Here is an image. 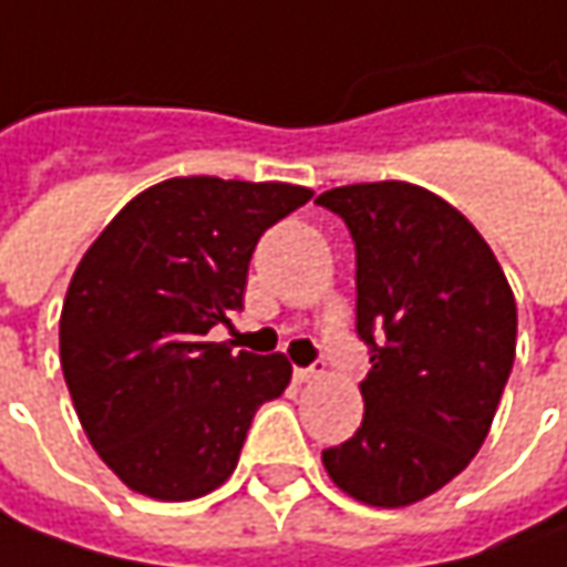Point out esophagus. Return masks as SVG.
<instances>
[{"label": "esophagus", "instance_id": "1", "mask_svg": "<svg viewBox=\"0 0 567 567\" xmlns=\"http://www.w3.org/2000/svg\"><path fill=\"white\" fill-rule=\"evenodd\" d=\"M323 372H320V365H311V369H295V384H311L317 382Z\"/></svg>", "mask_w": 567, "mask_h": 567}]
</instances>
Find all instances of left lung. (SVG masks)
I'll use <instances>...</instances> for the list:
<instances>
[{
  "label": "left lung",
  "instance_id": "8db88e82",
  "mask_svg": "<svg viewBox=\"0 0 567 567\" xmlns=\"http://www.w3.org/2000/svg\"><path fill=\"white\" fill-rule=\"evenodd\" d=\"M355 244V330L372 347L362 426L323 450L343 494L408 507L482 450L516 355L511 282L472 220L414 183L317 195Z\"/></svg>",
  "mask_w": 567,
  "mask_h": 567
}]
</instances>
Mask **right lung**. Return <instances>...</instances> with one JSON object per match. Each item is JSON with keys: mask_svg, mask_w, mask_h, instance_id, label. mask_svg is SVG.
Returning <instances> with one entry per match:
<instances>
[{"mask_svg": "<svg viewBox=\"0 0 567 567\" xmlns=\"http://www.w3.org/2000/svg\"><path fill=\"white\" fill-rule=\"evenodd\" d=\"M315 192L176 176L134 195L80 259L60 311V365L99 458L131 491L192 501L237 468L259 404L291 382L282 352L212 343L244 308L266 227Z\"/></svg>", "mask_w": 567, "mask_h": 567, "instance_id": "add662e5", "label": "right lung"}]
</instances>
